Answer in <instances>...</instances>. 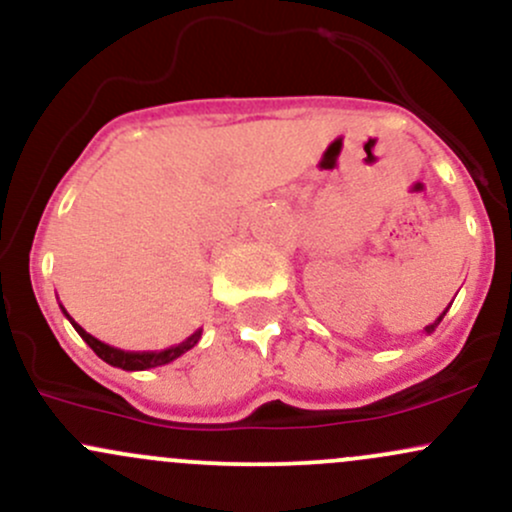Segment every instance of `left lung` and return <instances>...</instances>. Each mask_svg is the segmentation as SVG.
Masks as SVG:
<instances>
[{
	"label": "left lung",
	"instance_id": "1",
	"mask_svg": "<svg viewBox=\"0 0 512 512\" xmlns=\"http://www.w3.org/2000/svg\"><path fill=\"white\" fill-rule=\"evenodd\" d=\"M446 311H449V309H444V311H441V314H439V319H437V321H434V324H429L427 328H424V331H427V333H432V331H434V328H437V326L441 324V319H444V316H446Z\"/></svg>",
	"mask_w": 512,
	"mask_h": 512
}]
</instances>
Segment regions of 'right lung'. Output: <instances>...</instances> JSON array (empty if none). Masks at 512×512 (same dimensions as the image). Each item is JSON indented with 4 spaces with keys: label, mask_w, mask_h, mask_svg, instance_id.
I'll use <instances>...</instances> for the list:
<instances>
[{
    "label": "right lung",
    "mask_w": 512,
    "mask_h": 512,
    "mask_svg": "<svg viewBox=\"0 0 512 512\" xmlns=\"http://www.w3.org/2000/svg\"><path fill=\"white\" fill-rule=\"evenodd\" d=\"M63 314H66V319L71 321L75 331L80 333V338H83V341L88 343L95 353H98V358L105 360V363H110L112 368H122V370H149V368H159V365L171 363V360L181 358L186 351H191V348L201 341V333H203V328H198L196 333H191V336H188L186 341H181L179 346L164 348V351H122V348L107 346V343H102L95 336H90L83 326L75 324L66 309H63Z\"/></svg>",
    "instance_id": "1"
}]
</instances>
